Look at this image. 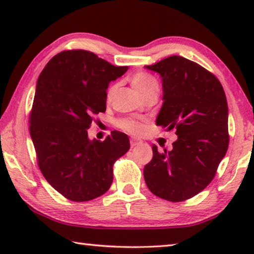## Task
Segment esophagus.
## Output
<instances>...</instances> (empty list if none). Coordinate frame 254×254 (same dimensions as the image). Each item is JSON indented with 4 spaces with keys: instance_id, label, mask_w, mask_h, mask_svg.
<instances>
[{
    "instance_id": "obj_1",
    "label": "esophagus",
    "mask_w": 254,
    "mask_h": 254,
    "mask_svg": "<svg viewBox=\"0 0 254 254\" xmlns=\"http://www.w3.org/2000/svg\"><path fill=\"white\" fill-rule=\"evenodd\" d=\"M130 143H131V147L133 148V147H136V145L141 144V141L140 140H136V139H131Z\"/></svg>"
}]
</instances>
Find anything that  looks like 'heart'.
I'll return each instance as SVG.
<instances>
[{
	"label": "heart",
	"instance_id": "b5f03b06",
	"mask_svg": "<svg viewBox=\"0 0 254 254\" xmlns=\"http://www.w3.org/2000/svg\"><path fill=\"white\" fill-rule=\"evenodd\" d=\"M132 86L133 88L135 89V92H137L140 94H142L143 92L147 91V89L151 88V87H158L157 81L154 80V78H152L151 76L148 74H144V72H137L134 76L132 77ZM115 92V86H111V87L107 89V98H111L113 96V94ZM119 127H122L123 130L135 133V134H139L143 131V124H141L136 121H133V120H121L119 122Z\"/></svg>",
	"mask_w": 254,
	"mask_h": 254
}]
</instances>
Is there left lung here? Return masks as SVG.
<instances>
[{
	"label": "left lung",
	"mask_w": 254,
	"mask_h": 254,
	"mask_svg": "<svg viewBox=\"0 0 254 254\" xmlns=\"http://www.w3.org/2000/svg\"><path fill=\"white\" fill-rule=\"evenodd\" d=\"M147 69L162 80V106L156 124L176 128L173 149L159 151L143 169L150 191L162 199L183 201L212 182L229 148V107L222 85L212 72L180 56Z\"/></svg>",
	"instance_id": "obj_1"
}]
</instances>
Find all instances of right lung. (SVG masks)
<instances>
[{
    "instance_id": "add662e5",
    "label": "right lung",
    "mask_w": 254,
    "mask_h": 254,
    "mask_svg": "<svg viewBox=\"0 0 254 254\" xmlns=\"http://www.w3.org/2000/svg\"><path fill=\"white\" fill-rule=\"evenodd\" d=\"M127 70L87 50H66L49 60L37 81L30 135L38 166L66 198L87 201L109 190L113 163L130 149L126 133L89 140L93 119L106 111V89Z\"/></svg>"
}]
</instances>
